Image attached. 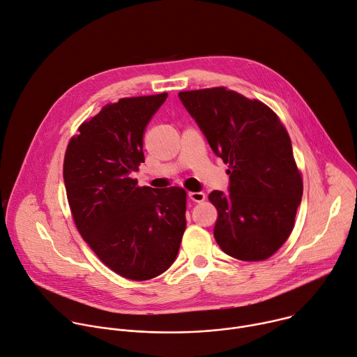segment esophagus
<instances>
[{
    "label": "esophagus",
    "instance_id": "34e87169",
    "mask_svg": "<svg viewBox=\"0 0 357 357\" xmlns=\"http://www.w3.org/2000/svg\"><path fill=\"white\" fill-rule=\"evenodd\" d=\"M188 198L192 202H202L205 199V194L204 192H188Z\"/></svg>",
    "mask_w": 357,
    "mask_h": 357
}]
</instances>
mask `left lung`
Masks as SVG:
<instances>
[{
    "label": "left lung",
    "mask_w": 357,
    "mask_h": 357,
    "mask_svg": "<svg viewBox=\"0 0 357 357\" xmlns=\"http://www.w3.org/2000/svg\"><path fill=\"white\" fill-rule=\"evenodd\" d=\"M178 98L231 167L229 192L209 194L218 209L217 243L239 260L270 257L290 236L303 197L286 128L267 105L225 87L183 91Z\"/></svg>",
    "instance_id": "obj_1"
}]
</instances>
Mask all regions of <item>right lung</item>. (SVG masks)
Returning a JSON list of instances; mask_svg holds the SVG:
<instances>
[{"label":"right lung","mask_w":357,"mask_h":357,"mask_svg":"<svg viewBox=\"0 0 357 357\" xmlns=\"http://www.w3.org/2000/svg\"><path fill=\"white\" fill-rule=\"evenodd\" d=\"M167 93L122 98L84 122L66 151L63 178L73 220L100 260L129 280L166 271L185 231V191L137 187L144 132Z\"/></svg>","instance_id":"right-lung-1"}]
</instances>
